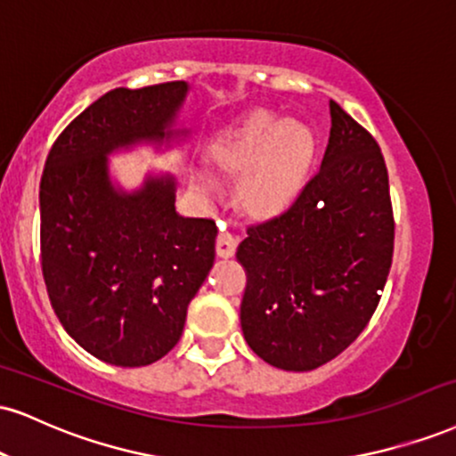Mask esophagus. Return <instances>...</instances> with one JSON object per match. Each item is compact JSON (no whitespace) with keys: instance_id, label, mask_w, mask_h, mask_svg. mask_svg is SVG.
I'll return each mask as SVG.
<instances>
[{"instance_id":"esophagus-1","label":"esophagus","mask_w":456,"mask_h":456,"mask_svg":"<svg viewBox=\"0 0 456 456\" xmlns=\"http://www.w3.org/2000/svg\"><path fill=\"white\" fill-rule=\"evenodd\" d=\"M235 248H238V238L221 229L216 238V255L221 256V259H232L235 255Z\"/></svg>"}]
</instances>
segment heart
Returning <instances> with one entry per match:
<instances>
[{"label": "heart", "instance_id": "b5f03b06", "mask_svg": "<svg viewBox=\"0 0 456 456\" xmlns=\"http://www.w3.org/2000/svg\"><path fill=\"white\" fill-rule=\"evenodd\" d=\"M210 157L224 174L242 175L238 200L246 212L273 216L297 195L314 157V135L301 123L255 112L214 142ZM191 183L201 193L216 191L204 167H191Z\"/></svg>", "mask_w": 456, "mask_h": 456}]
</instances>
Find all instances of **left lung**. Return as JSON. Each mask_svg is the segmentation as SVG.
<instances>
[{
    "label": "left lung",
    "mask_w": 456,
    "mask_h": 456,
    "mask_svg": "<svg viewBox=\"0 0 456 456\" xmlns=\"http://www.w3.org/2000/svg\"><path fill=\"white\" fill-rule=\"evenodd\" d=\"M321 169L281 216L238 246L248 272L244 339L265 363L310 371L346 350L374 314L395 223L380 146L336 102Z\"/></svg>",
    "instance_id": "left-lung-1"
}]
</instances>
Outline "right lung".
Instances as JSON below:
<instances>
[{"mask_svg":"<svg viewBox=\"0 0 456 456\" xmlns=\"http://www.w3.org/2000/svg\"><path fill=\"white\" fill-rule=\"evenodd\" d=\"M191 85L114 89L78 114L48 152L40 183L42 272L65 331L95 359L151 365L183 336L186 308L214 265L216 224L175 212V175L114 180L110 155L169 151Z\"/></svg>","mask_w":456,"mask_h":456,"instance_id":"1","label":"right lung"}]
</instances>
